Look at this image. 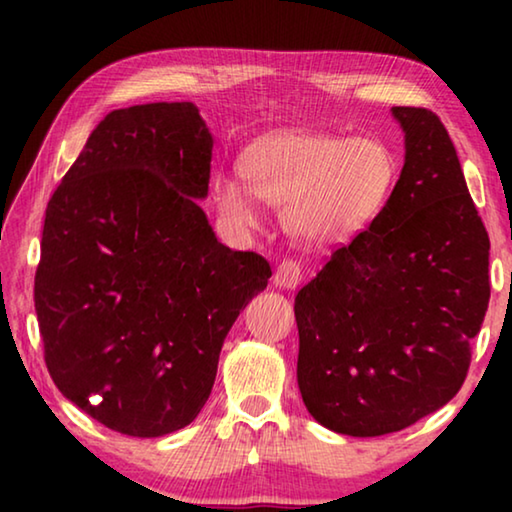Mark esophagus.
<instances>
[{
  "label": "esophagus",
  "instance_id": "1",
  "mask_svg": "<svg viewBox=\"0 0 512 512\" xmlns=\"http://www.w3.org/2000/svg\"><path fill=\"white\" fill-rule=\"evenodd\" d=\"M302 282V266L296 259H284V262L277 264L273 284L280 289H296Z\"/></svg>",
  "mask_w": 512,
  "mask_h": 512
}]
</instances>
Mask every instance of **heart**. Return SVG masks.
Wrapping results in <instances>:
<instances>
[{
	"mask_svg": "<svg viewBox=\"0 0 512 512\" xmlns=\"http://www.w3.org/2000/svg\"><path fill=\"white\" fill-rule=\"evenodd\" d=\"M244 173L250 188L232 176L216 183V201L232 223L255 228L259 197L280 207L293 237L329 246L357 237L375 219L391 194L395 160L370 137L287 131L257 142L246 155Z\"/></svg>",
	"mask_w": 512,
	"mask_h": 512,
	"instance_id": "1",
	"label": "heart"
}]
</instances>
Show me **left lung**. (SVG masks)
I'll return each instance as SVG.
<instances>
[{"mask_svg":"<svg viewBox=\"0 0 512 512\" xmlns=\"http://www.w3.org/2000/svg\"><path fill=\"white\" fill-rule=\"evenodd\" d=\"M404 167L386 205L296 296L298 386L323 427H411L461 391L490 300V239L447 128L395 106Z\"/></svg>","mask_w":512,"mask_h":512,"instance_id":"obj_1","label":"left lung"}]
</instances>
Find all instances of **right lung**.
<instances>
[{
    "mask_svg": "<svg viewBox=\"0 0 512 512\" xmlns=\"http://www.w3.org/2000/svg\"><path fill=\"white\" fill-rule=\"evenodd\" d=\"M212 135L189 101L112 110L51 196L36 271L49 375L108 429L158 438L212 393L239 311L271 266L216 239Z\"/></svg>",
    "mask_w": 512,
    "mask_h": 512,
    "instance_id": "add662e5",
    "label": "right lung"
}]
</instances>
